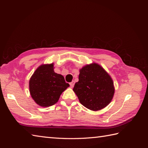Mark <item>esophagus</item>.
<instances>
[{"mask_svg":"<svg viewBox=\"0 0 148 148\" xmlns=\"http://www.w3.org/2000/svg\"><path fill=\"white\" fill-rule=\"evenodd\" d=\"M74 84H75V82H74V81H72L71 83H70V86H71V88L73 87Z\"/></svg>","mask_w":148,"mask_h":148,"instance_id":"34e87169","label":"esophagus"}]
</instances>
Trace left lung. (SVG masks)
Instances as JSON below:
<instances>
[{"label":"left lung","mask_w":148,"mask_h":148,"mask_svg":"<svg viewBox=\"0 0 148 148\" xmlns=\"http://www.w3.org/2000/svg\"><path fill=\"white\" fill-rule=\"evenodd\" d=\"M78 79L73 90L85 107L99 110L112 99L115 91L113 81L99 65L94 63L83 67Z\"/></svg>","instance_id":"8db88e82"}]
</instances>
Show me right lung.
<instances>
[{
    "instance_id": "add662e5",
    "label": "right lung",
    "mask_w": 148,
    "mask_h": 148,
    "mask_svg": "<svg viewBox=\"0 0 148 148\" xmlns=\"http://www.w3.org/2000/svg\"><path fill=\"white\" fill-rule=\"evenodd\" d=\"M53 64L42 65L31 77L29 86L31 97L40 106H51L70 85L62 75L53 71Z\"/></svg>"
}]
</instances>
